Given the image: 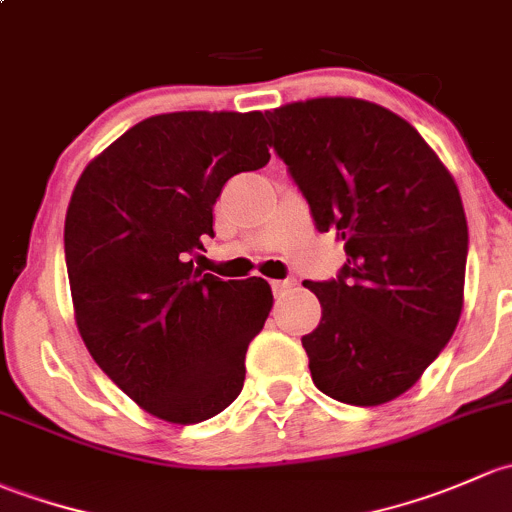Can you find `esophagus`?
I'll return each instance as SVG.
<instances>
[{
  "instance_id": "34e87169",
  "label": "esophagus",
  "mask_w": 512,
  "mask_h": 512,
  "mask_svg": "<svg viewBox=\"0 0 512 512\" xmlns=\"http://www.w3.org/2000/svg\"><path fill=\"white\" fill-rule=\"evenodd\" d=\"M293 286H295V278H283V281H271V288H273V293H276V295L291 291Z\"/></svg>"
}]
</instances>
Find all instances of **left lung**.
Instances as JSON below:
<instances>
[{
  "mask_svg": "<svg viewBox=\"0 0 512 512\" xmlns=\"http://www.w3.org/2000/svg\"><path fill=\"white\" fill-rule=\"evenodd\" d=\"M318 231L345 241L333 281H303L323 318L303 335L315 387L377 407L414 387L456 330L468 224L451 172L392 110L313 98L266 113Z\"/></svg>",
  "mask_w": 512,
  "mask_h": 512,
  "instance_id": "8db88e82",
  "label": "left lung"
}]
</instances>
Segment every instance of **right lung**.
Wrapping results in <instances>:
<instances>
[{
	"label": "right lung",
	"mask_w": 512,
	"mask_h": 512,
	"mask_svg": "<svg viewBox=\"0 0 512 512\" xmlns=\"http://www.w3.org/2000/svg\"><path fill=\"white\" fill-rule=\"evenodd\" d=\"M263 113L152 115L88 162L63 229L76 325L98 367L172 424L224 412L273 305L263 278L221 281L189 256L214 202L271 160Z\"/></svg>",
	"instance_id": "1"
}]
</instances>
